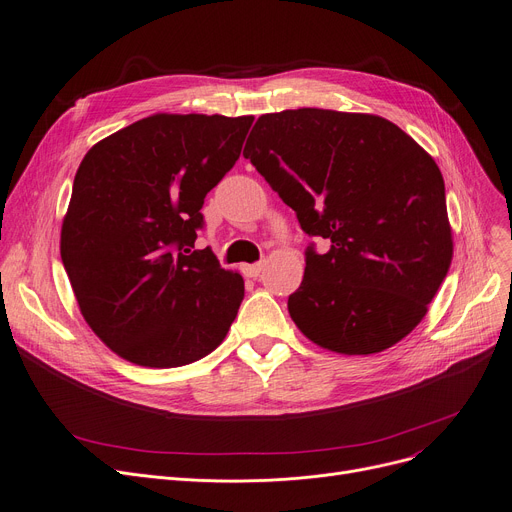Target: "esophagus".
Instances as JSON below:
<instances>
[{
  "label": "esophagus",
  "mask_w": 512,
  "mask_h": 512,
  "mask_svg": "<svg viewBox=\"0 0 512 512\" xmlns=\"http://www.w3.org/2000/svg\"><path fill=\"white\" fill-rule=\"evenodd\" d=\"M263 272V263H251V265H242V274L247 278H257Z\"/></svg>",
  "instance_id": "obj_1"
}]
</instances>
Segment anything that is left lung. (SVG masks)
Here are the masks:
<instances>
[{
	"instance_id": "1",
	"label": "left lung",
	"mask_w": 512,
	"mask_h": 512,
	"mask_svg": "<svg viewBox=\"0 0 512 512\" xmlns=\"http://www.w3.org/2000/svg\"><path fill=\"white\" fill-rule=\"evenodd\" d=\"M245 155L324 255L305 251L288 313L317 346L382 353L425 317L452 261L444 178L405 130L373 114L261 116Z\"/></svg>"
}]
</instances>
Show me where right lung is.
<instances>
[{"mask_svg": "<svg viewBox=\"0 0 512 512\" xmlns=\"http://www.w3.org/2000/svg\"><path fill=\"white\" fill-rule=\"evenodd\" d=\"M253 120L155 114L80 161L62 263L89 328L122 359L180 367L226 338L245 282L195 240L205 195L236 164Z\"/></svg>", "mask_w": 512, "mask_h": 512, "instance_id": "add662e5", "label": "right lung"}]
</instances>
